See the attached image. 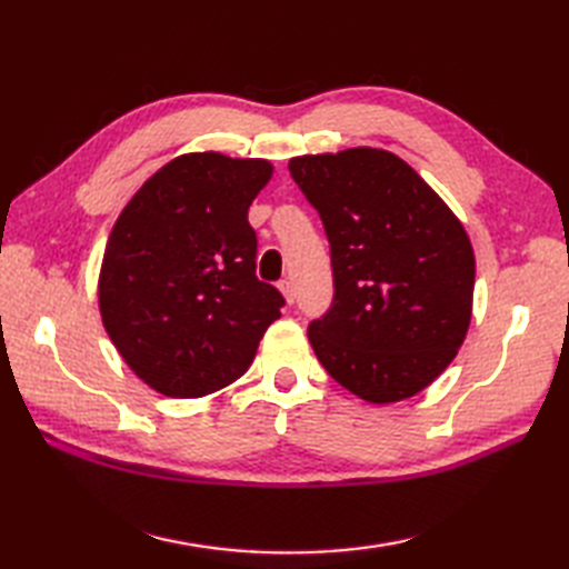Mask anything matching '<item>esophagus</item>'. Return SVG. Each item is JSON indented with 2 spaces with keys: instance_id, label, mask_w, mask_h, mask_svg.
<instances>
[{
  "instance_id": "esophagus-1",
  "label": "esophagus",
  "mask_w": 569,
  "mask_h": 569,
  "mask_svg": "<svg viewBox=\"0 0 569 569\" xmlns=\"http://www.w3.org/2000/svg\"><path fill=\"white\" fill-rule=\"evenodd\" d=\"M278 288H281V293H283V298H286V303H288V306H293V303H296V288H293V283L288 281V278H286V281L278 283Z\"/></svg>"
}]
</instances>
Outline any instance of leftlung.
Segmentation results:
<instances>
[{
    "label": "left lung",
    "mask_w": 569,
    "mask_h": 569,
    "mask_svg": "<svg viewBox=\"0 0 569 569\" xmlns=\"http://www.w3.org/2000/svg\"><path fill=\"white\" fill-rule=\"evenodd\" d=\"M330 241L335 298L308 340L369 403H396L450 367L471 320L475 251L413 168L371 147L288 161Z\"/></svg>",
    "instance_id": "8db88e82"
}]
</instances>
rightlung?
I'll return each instance as SVG.
<instances>
[{"mask_svg":"<svg viewBox=\"0 0 569 569\" xmlns=\"http://www.w3.org/2000/svg\"><path fill=\"white\" fill-rule=\"evenodd\" d=\"M263 159L178 156L127 202L107 241L98 296L117 352L153 391L200 398L249 369L283 296L257 278L249 204Z\"/></svg>","mask_w":569,"mask_h":569,"instance_id":"add662e5","label":"right lung"}]
</instances>
